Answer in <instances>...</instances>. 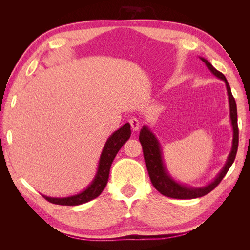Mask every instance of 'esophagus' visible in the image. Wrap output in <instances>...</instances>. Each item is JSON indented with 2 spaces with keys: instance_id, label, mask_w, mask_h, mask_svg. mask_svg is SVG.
<instances>
[{
  "instance_id": "obj_1",
  "label": "esophagus",
  "mask_w": 250,
  "mask_h": 250,
  "mask_svg": "<svg viewBox=\"0 0 250 250\" xmlns=\"http://www.w3.org/2000/svg\"><path fill=\"white\" fill-rule=\"evenodd\" d=\"M129 123H130V126H131V129H132L133 131L139 130V128H140V121H139V119H137V118H131V119L129 120Z\"/></svg>"
}]
</instances>
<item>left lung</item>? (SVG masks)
I'll use <instances>...</instances> for the list:
<instances>
[{
	"mask_svg": "<svg viewBox=\"0 0 250 250\" xmlns=\"http://www.w3.org/2000/svg\"><path fill=\"white\" fill-rule=\"evenodd\" d=\"M202 62L206 63L208 69L210 73L215 75L219 79H221L225 82L226 90H228L229 96V117H230V123L232 127V145L231 150L228 156L225 165L221 171L219 172L216 178L209 183L208 185L200 187V188H192L187 185L180 184L178 181L174 179L170 173L167 170V167L164 163L163 157V150L161 147V144L156 139L154 133L151 131L147 126H143L140 131V142L143 147L144 158H145L146 167L148 170L149 177L151 179L153 187L156 190L163 194L164 196H167L170 198H176V199H194L202 197V196L208 194L210 191L220 184V181L225 176V174L229 170L230 166L232 165L234 158H236L238 145H239V129H238V116H237V104L234 101V98L232 97L230 86L229 84L228 80H226L224 75L217 71L215 67L211 65V63L203 57H199Z\"/></svg>",
	"mask_w": 250,
	"mask_h": 250,
	"instance_id": "8db88e82",
	"label": "left lung"
}]
</instances>
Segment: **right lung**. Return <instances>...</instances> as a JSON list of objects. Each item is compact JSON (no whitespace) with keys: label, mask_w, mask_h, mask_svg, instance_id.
<instances>
[{"label":"right lung","mask_w":250,"mask_h":250,"mask_svg":"<svg viewBox=\"0 0 250 250\" xmlns=\"http://www.w3.org/2000/svg\"><path fill=\"white\" fill-rule=\"evenodd\" d=\"M130 124L126 123L122 127L119 128L117 131L113 132L107 139L100 155L96 175L92 183L82 192L76 195L69 196V197H49V196L46 195H42V197L46 198L51 203L60 204V206H79V204L85 203L97 198L102 193L104 188L106 187L109 176V170L113 162V158L116 157L119 150L122 148V146L128 141V139L130 138Z\"/></svg>","instance_id":"obj_1"}]
</instances>
